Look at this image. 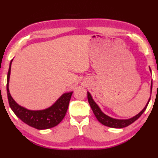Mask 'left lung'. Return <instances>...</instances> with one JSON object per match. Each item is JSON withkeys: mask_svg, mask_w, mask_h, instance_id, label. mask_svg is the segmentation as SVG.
Wrapping results in <instances>:
<instances>
[{"mask_svg": "<svg viewBox=\"0 0 158 158\" xmlns=\"http://www.w3.org/2000/svg\"><path fill=\"white\" fill-rule=\"evenodd\" d=\"M150 70H151V69H150ZM151 90L152 91V82H151ZM150 100H151V98H150V99L148 100V103L146 104L145 107H144L143 110L141 111L139 114H138L137 116H134L133 118H130L127 120H118V119L112 118L106 116V114H104L103 112L100 110V109L99 108V106H98L97 104H96L94 102V100H93V98L90 93L88 92V100H89V105L90 106V107H91L95 117L97 118V119L98 120V121L101 123L102 125H105V126L113 127V128H123V127H127L130 124H132V123H134L135 121H137L139 118L142 115L143 112L145 111L147 106H148Z\"/></svg>", "mask_w": 158, "mask_h": 158, "instance_id": "obj_1", "label": "left lung"}]
</instances>
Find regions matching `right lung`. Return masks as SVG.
Masks as SVG:
<instances>
[{"label":"right lung","instance_id":"add662e5","mask_svg":"<svg viewBox=\"0 0 158 158\" xmlns=\"http://www.w3.org/2000/svg\"><path fill=\"white\" fill-rule=\"evenodd\" d=\"M12 61V60L10 62L7 77V93L10 108L23 123L37 130L49 129L56 126L65 116L73 92L63 94L51 107L44 110L32 111L22 107L13 100L9 91L8 85Z\"/></svg>","mask_w":158,"mask_h":158}]
</instances>
